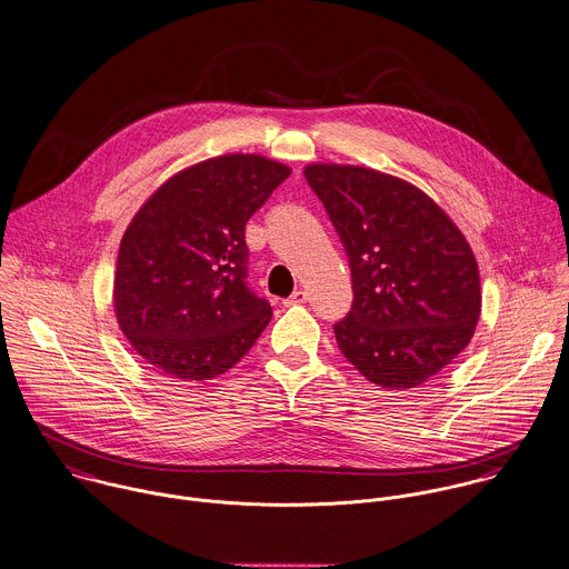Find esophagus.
<instances>
[{
    "label": "esophagus",
    "instance_id": "34e87169",
    "mask_svg": "<svg viewBox=\"0 0 569 569\" xmlns=\"http://www.w3.org/2000/svg\"><path fill=\"white\" fill-rule=\"evenodd\" d=\"M308 301V292L306 290H295L286 301H283V306L288 308V306H299V303H306Z\"/></svg>",
    "mask_w": 569,
    "mask_h": 569
}]
</instances>
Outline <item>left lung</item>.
Returning <instances> with one entry per match:
<instances>
[{
	"mask_svg": "<svg viewBox=\"0 0 569 569\" xmlns=\"http://www.w3.org/2000/svg\"><path fill=\"white\" fill-rule=\"evenodd\" d=\"M306 181L348 254L352 308L335 323L343 357L372 383H426L470 343L479 268L466 237L419 188L359 168L312 163Z\"/></svg>",
	"mask_w": 569,
	"mask_h": 569,
	"instance_id": "left-lung-1",
	"label": "left lung"
}]
</instances>
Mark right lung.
<instances>
[{
	"instance_id": "obj_1",
	"label": "right lung",
	"mask_w": 569,
	"mask_h": 569,
	"mask_svg": "<svg viewBox=\"0 0 569 569\" xmlns=\"http://www.w3.org/2000/svg\"><path fill=\"white\" fill-rule=\"evenodd\" d=\"M290 177L257 154H223L168 179L123 232L114 312L159 375L203 381L230 370L272 317L248 286L246 223Z\"/></svg>"
}]
</instances>
